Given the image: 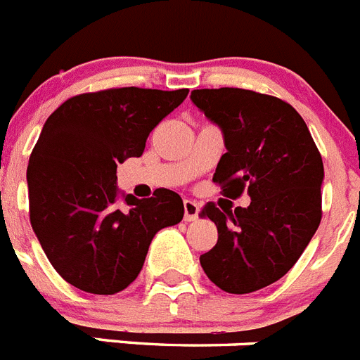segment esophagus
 Returning a JSON list of instances; mask_svg holds the SVG:
<instances>
[{"instance_id": "1", "label": "esophagus", "mask_w": 360, "mask_h": 360, "mask_svg": "<svg viewBox=\"0 0 360 360\" xmlns=\"http://www.w3.org/2000/svg\"><path fill=\"white\" fill-rule=\"evenodd\" d=\"M200 213V205L196 204L195 200H184V220L186 222H193L198 218Z\"/></svg>"}]
</instances>
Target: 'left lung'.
Returning <instances> with one entry per match:
<instances>
[{"label":"left lung","mask_w":360,"mask_h":360,"mask_svg":"<svg viewBox=\"0 0 360 360\" xmlns=\"http://www.w3.org/2000/svg\"><path fill=\"white\" fill-rule=\"evenodd\" d=\"M191 100L220 125L227 153L213 182L227 198L248 191L235 211L202 207L218 240L200 255L210 281L227 293L262 290L300 259L322 218L324 165L302 116L276 96L248 89H196Z\"/></svg>","instance_id":"left-lung-1"}]
</instances>
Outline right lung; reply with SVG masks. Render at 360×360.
Instances as JSON below:
<instances>
[{
    "label": "right lung",
    "instance_id": "1",
    "mask_svg": "<svg viewBox=\"0 0 360 360\" xmlns=\"http://www.w3.org/2000/svg\"><path fill=\"white\" fill-rule=\"evenodd\" d=\"M187 89L84 92L47 118L27 167L32 229L63 281L94 295L125 290L142 271L153 236L184 218L171 189L120 205L116 167L142 156L147 136Z\"/></svg>",
    "mask_w": 360,
    "mask_h": 360
}]
</instances>
